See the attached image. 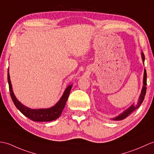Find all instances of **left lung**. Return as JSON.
Here are the masks:
<instances>
[{"instance_id":"left-lung-1","label":"left lung","mask_w":154,"mask_h":154,"mask_svg":"<svg viewBox=\"0 0 154 154\" xmlns=\"http://www.w3.org/2000/svg\"><path fill=\"white\" fill-rule=\"evenodd\" d=\"M141 56H142V62L144 63V60H145V56L144 53L142 52L141 53ZM147 74H146V69H144V78H143V86H142V88L141 91V93L140 94V96H139L137 104H134L133 103L129 108H128L127 109H125L124 111L123 112L121 113V114H119V116H116V117L112 118V120L113 121H120V120H123L124 119H125L126 117H127L128 116H129L131 114L133 113L134 110L137 109L140 106V105L142 104V102L144 101V96L146 95V85H147Z\"/></svg>"}]
</instances>
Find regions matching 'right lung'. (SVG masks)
Returning <instances> with one entry per match:
<instances>
[{
    "label": "right lung",
    "mask_w": 154,
    "mask_h": 154,
    "mask_svg": "<svg viewBox=\"0 0 154 154\" xmlns=\"http://www.w3.org/2000/svg\"><path fill=\"white\" fill-rule=\"evenodd\" d=\"M8 82L9 85L10 96H11L14 105L25 116H26L32 121H36V122H43V121L47 122V121H51L58 119L62 114L63 108H65L66 103L67 100V98H68L71 89L72 88V85H70L68 87H67L66 90L63 92L62 97L60 98L59 101L54 106L51 107L49 108L45 109H31L22 104L16 98V96L14 95L12 90V83L11 81H10L9 69L8 70Z\"/></svg>",
    "instance_id": "1"
}]
</instances>
